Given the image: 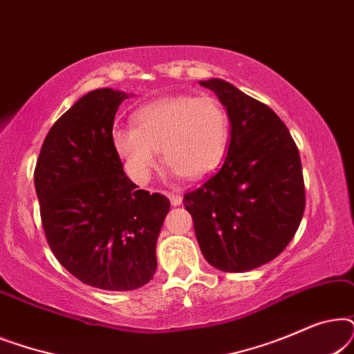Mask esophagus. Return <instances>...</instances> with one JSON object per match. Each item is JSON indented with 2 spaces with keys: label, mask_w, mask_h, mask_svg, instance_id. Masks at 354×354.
<instances>
[{
  "label": "esophagus",
  "mask_w": 354,
  "mask_h": 354,
  "mask_svg": "<svg viewBox=\"0 0 354 354\" xmlns=\"http://www.w3.org/2000/svg\"><path fill=\"white\" fill-rule=\"evenodd\" d=\"M166 196L169 198V200H171V205H172V206H180V205H182V196L178 195V193L169 192Z\"/></svg>",
  "instance_id": "1"
}]
</instances>
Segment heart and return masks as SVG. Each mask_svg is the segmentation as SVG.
Returning a JSON list of instances; mask_svg holds the SVG:
<instances>
[{"mask_svg":"<svg viewBox=\"0 0 354 354\" xmlns=\"http://www.w3.org/2000/svg\"><path fill=\"white\" fill-rule=\"evenodd\" d=\"M230 137L227 111L212 96L159 98L135 111L132 125L115 129L113 148L138 185L151 178L158 153L174 176L201 178L224 158Z\"/></svg>","mask_w":354,"mask_h":354,"instance_id":"1","label":"heart"}]
</instances>
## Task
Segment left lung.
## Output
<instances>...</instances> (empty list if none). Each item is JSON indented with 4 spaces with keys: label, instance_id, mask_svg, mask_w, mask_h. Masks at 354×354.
Masks as SVG:
<instances>
[{
    "label": "left lung",
    "instance_id": "8db88e82",
    "mask_svg": "<svg viewBox=\"0 0 354 354\" xmlns=\"http://www.w3.org/2000/svg\"><path fill=\"white\" fill-rule=\"evenodd\" d=\"M230 120L227 156L216 174L183 196L205 259L224 272H246L282 253L304 212L301 159L269 106L222 79L201 80Z\"/></svg>",
    "mask_w": 354,
    "mask_h": 354
}]
</instances>
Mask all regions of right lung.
I'll return each mask as SVG.
<instances>
[{
	"label": "right lung",
	"mask_w": 354,
	"mask_h": 354,
	"mask_svg": "<svg viewBox=\"0 0 354 354\" xmlns=\"http://www.w3.org/2000/svg\"><path fill=\"white\" fill-rule=\"evenodd\" d=\"M129 93L98 88L48 132L35 167L41 224L56 259L90 287L129 292L156 272V241L171 203L138 190L113 148Z\"/></svg>",
	"instance_id": "right-lung-1"
}]
</instances>
